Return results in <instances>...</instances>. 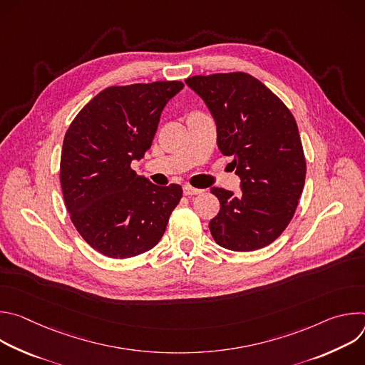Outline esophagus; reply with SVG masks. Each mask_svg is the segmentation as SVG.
<instances>
[{
	"label": "esophagus",
	"mask_w": 365,
	"mask_h": 365,
	"mask_svg": "<svg viewBox=\"0 0 365 365\" xmlns=\"http://www.w3.org/2000/svg\"><path fill=\"white\" fill-rule=\"evenodd\" d=\"M183 193H185L186 196H192V195H199V193H202V190H200V189H196V187H193V186H190V185H185V186H183Z\"/></svg>",
	"instance_id": "esophagus-1"
}]
</instances>
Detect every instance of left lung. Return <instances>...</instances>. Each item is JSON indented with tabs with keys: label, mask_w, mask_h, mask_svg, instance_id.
Listing matches in <instances>:
<instances>
[{
	"label": "left lung",
	"mask_w": 365,
	"mask_h": 365,
	"mask_svg": "<svg viewBox=\"0 0 365 365\" xmlns=\"http://www.w3.org/2000/svg\"><path fill=\"white\" fill-rule=\"evenodd\" d=\"M217 123L218 148L231 155L241 193L211 192L221 210L210 230L217 244L254 251L277 240L292 221L306 178L297 124L283 101L244 72L197 75L185 81Z\"/></svg>",
	"instance_id": "1"
}]
</instances>
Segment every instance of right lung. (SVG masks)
Returning a JSON list of instances; mask_svg holds the SVG:
<instances>
[{
	"mask_svg": "<svg viewBox=\"0 0 365 365\" xmlns=\"http://www.w3.org/2000/svg\"><path fill=\"white\" fill-rule=\"evenodd\" d=\"M180 81L108 86L71 123L61 155V186L81 237L111 258L151 250L163 237L182 186L153 185L131 169L150 148L160 114Z\"/></svg>",
	"mask_w": 365,
	"mask_h": 365,
	"instance_id": "obj_1",
	"label": "right lung"
}]
</instances>
